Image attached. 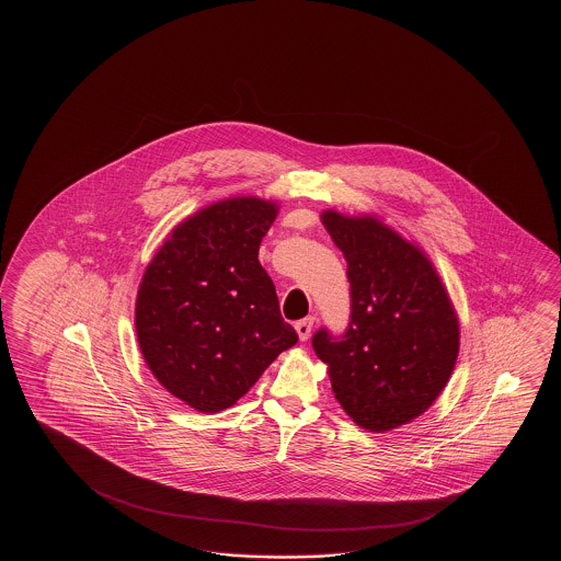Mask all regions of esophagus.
Segmentation results:
<instances>
[{"instance_id": "1", "label": "esophagus", "mask_w": 561, "mask_h": 561, "mask_svg": "<svg viewBox=\"0 0 561 561\" xmlns=\"http://www.w3.org/2000/svg\"><path fill=\"white\" fill-rule=\"evenodd\" d=\"M312 327H314V317H307V319L298 321L297 324H295L298 339H300V341H309L310 333H312Z\"/></svg>"}]
</instances>
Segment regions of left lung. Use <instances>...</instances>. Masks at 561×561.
<instances>
[{"mask_svg":"<svg viewBox=\"0 0 561 561\" xmlns=\"http://www.w3.org/2000/svg\"><path fill=\"white\" fill-rule=\"evenodd\" d=\"M345 254L351 317L341 336L312 334L336 401L363 430L385 433L425 413L454 373L459 321L423 251L375 216L324 210Z\"/></svg>","mask_w":561,"mask_h":561,"instance_id":"1","label":"left lung"}]
</instances>
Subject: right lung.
Instances as JSON below:
<instances>
[{
	"instance_id": "obj_1",
	"label": "right lung",
	"mask_w": 561,
	"mask_h": 561,
	"mask_svg": "<svg viewBox=\"0 0 561 561\" xmlns=\"http://www.w3.org/2000/svg\"><path fill=\"white\" fill-rule=\"evenodd\" d=\"M276 213L254 196L210 204L170 232L144 273L134 319L144 360L201 413L234 405L298 341L259 263Z\"/></svg>"
}]
</instances>
